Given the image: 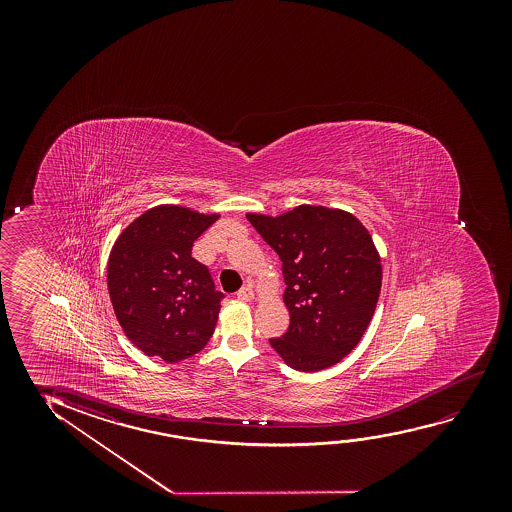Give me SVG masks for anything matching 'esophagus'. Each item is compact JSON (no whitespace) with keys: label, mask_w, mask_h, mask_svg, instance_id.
<instances>
[{"label":"esophagus","mask_w":512,"mask_h":512,"mask_svg":"<svg viewBox=\"0 0 512 512\" xmlns=\"http://www.w3.org/2000/svg\"><path fill=\"white\" fill-rule=\"evenodd\" d=\"M239 301L250 302L255 299V292H253L252 285H246V287L241 288L238 292Z\"/></svg>","instance_id":"1"}]
</instances>
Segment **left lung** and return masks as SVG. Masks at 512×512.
<instances>
[{
    "label": "left lung",
    "instance_id": "left-lung-1",
    "mask_svg": "<svg viewBox=\"0 0 512 512\" xmlns=\"http://www.w3.org/2000/svg\"><path fill=\"white\" fill-rule=\"evenodd\" d=\"M246 218L283 262L290 325L283 337L269 339L274 351L295 371L339 364L364 336L381 292L371 234L350 211L315 204Z\"/></svg>",
    "mask_w": 512,
    "mask_h": 512
}]
</instances>
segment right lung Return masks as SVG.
<instances>
[{"instance_id": "1", "label": "right lung", "mask_w": 512, "mask_h": 512, "mask_svg": "<svg viewBox=\"0 0 512 512\" xmlns=\"http://www.w3.org/2000/svg\"><path fill=\"white\" fill-rule=\"evenodd\" d=\"M218 213L159 204L127 225L108 257V294L127 339L175 364L196 355L217 327L220 301L192 246Z\"/></svg>"}]
</instances>
